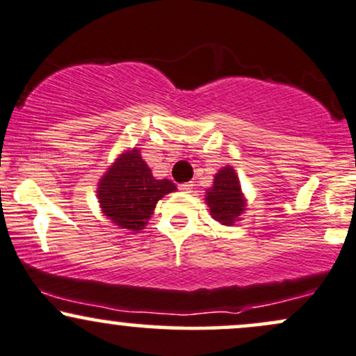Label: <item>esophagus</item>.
<instances>
[{"mask_svg":"<svg viewBox=\"0 0 356 356\" xmlns=\"http://www.w3.org/2000/svg\"><path fill=\"white\" fill-rule=\"evenodd\" d=\"M192 187H194V184H191V182H184V184H181V186H179V189H181L182 192H191V191H192Z\"/></svg>","mask_w":356,"mask_h":356,"instance_id":"esophagus-1","label":"esophagus"}]
</instances>
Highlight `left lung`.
I'll return each mask as SVG.
<instances>
[{
	"instance_id": "8db88e82",
	"label": "left lung",
	"mask_w": 356,
	"mask_h": 356,
	"mask_svg": "<svg viewBox=\"0 0 356 356\" xmlns=\"http://www.w3.org/2000/svg\"><path fill=\"white\" fill-rule=\"evenodd\" d=\"M206 202L212 219L222 226H232L236 220H241V214L246 211V199L241 191L238 174L231 165L222 167L214 175V184L206 192Z\"/></svg>"
}]
</instances>
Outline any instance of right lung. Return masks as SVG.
<instances>
[{
	"mask_svg": "<svg viewBox=\"0 0 356 356\" xmlns=\"http://www.w3.org/2000/svg\"><path fill=\"white\" fill-rule=\"evenodd\" d=\"M177 187L169 179H155L138 149L118 155L100 179L97 195L102 211L120 229L138 232L149 222L155 204Z\"/></svg>",
	"mask_w": 356,
	"mask_h": 356,
	"instance_id": "1",
	"label": "right lung"
}]
</instances>
